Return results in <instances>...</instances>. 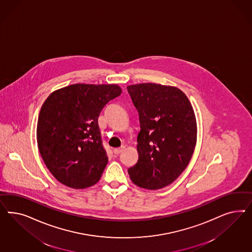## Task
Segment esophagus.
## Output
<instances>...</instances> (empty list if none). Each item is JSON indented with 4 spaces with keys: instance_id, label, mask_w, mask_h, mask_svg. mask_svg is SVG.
<instances>
[{
    "instance_id": "esophagus-1",
    "label": "esophagus",
    "mask_w": 252,
    "mask_h": 252,
    "mask_svg": "<svg viewBox=\"0 0 252 252\" xmlns=\"http://www.w3.org/2000/svg\"><path fill=\"white\" fill-rule=\"evenodd\" d=\"M124 149H125V146H122V147H120V148H116V149H114V153L116 154V155H118V154H120V153H122L123 151H124Z\"/></svg>"
}]
</instances>
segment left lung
<instances>
[{
	"mask_svg": "<svg viewBox=\"0 0 252 252\" xmlns=\"http://www.w3.org/2000/svg\"><path fill=\"white\" fill-rule=\"evenodd\" d=\"M137 108L140 131L138 160L128 169L137 187L156 190L173 183L190 161L197 142V121L189 99L172 86H127Z\"/></svg>",
	"mask_w": 252,
	"mask_h": 252,
	"instance_id": "1",
	"label": "left lung"
}]
</instances>
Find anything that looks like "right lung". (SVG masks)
I'll return each mask as SVG.
<instances>
[{
  "label": "right lung",
  "instance_id": "add662e5",
  "mask_svg": "<svg viewBox=\"0 0 252 252\" xmlns=\"http://www.w3.org/2000/svg\"><path fill=\"white\" fill-rule=\"evenodd\" d=\"M122 90L115 84H73L50 94L37 125L38 151L63 185L82 189L97 183L108 157L98 117Z\"/></svg>",
  "mask_w": 252,
  "mask_h": 252
}]
</instances>
